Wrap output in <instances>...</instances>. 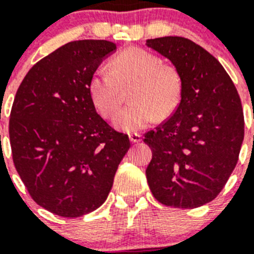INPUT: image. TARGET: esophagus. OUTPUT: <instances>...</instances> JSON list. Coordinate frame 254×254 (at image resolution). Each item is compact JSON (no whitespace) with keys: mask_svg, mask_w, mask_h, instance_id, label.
<instances>
[{"mask_svg":"<svg viewBox=\"0 0 254 254\" xmlns=\"http://www.w3.org/2000/svg\"><path fill=\"white\" fill-rule=\"evenodd\" d=\"M128 137H129V141H131L132 143H138L142 141V136H141L140 133H129Z\"/></svg>","mask_w":254,"mask_h":254,"instance_id":"1","label":"esophagus"}]
</instances>
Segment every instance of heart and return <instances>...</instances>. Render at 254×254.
<instances>
[{"instance_id":"1","label":"heart","mask_w":254,"mask_h":254,"mask_svg":"<svg viewBox=\"0 0 254 254\" xmlns=\"http://www.w3.org/2000/svg\"><path fill=\"white\" fill-rule=\"evenodd\" d=\"M131 104L113 120L114 128L137 132L159 117H168L179 105L183 91L182 76L176 67L164 64L155 53L129 48L112 60L109 67H99L89 81V95L98 113L108 118L120 108L123 89L131 87Z\"/></svg>"}]
</instances>
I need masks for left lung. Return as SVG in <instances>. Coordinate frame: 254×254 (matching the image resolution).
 Returning <instances> with one entry per match:
<instances>
[{
  "label": "left lung",
  "mask_w": 254,
  "mask_h": 254,
  "mask_svg": "<svg viewBox=\"0 0 254 254\" xmlns=\"http://www.w3.org/2000/svg\"><path fill=\"white\" fill-rule=\"evenodd\" d=\"M170 61L183 91L174 114L145 134L152 150L146 178L165 206L194 208L221 192L237 165L244 138L239 94L219 61L182 37L147 39Z\"/></svg>",
  "instance_id": "1"
}]
</instances>
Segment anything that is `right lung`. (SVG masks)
Returning <instances> with one entry per match:
<instances>
[{"instance_id": "1", "label": "right lung", "mask_w": 254, "mask_h": 254, "mask_svg": "<svg viewBox=\"0 0 254 254\" xmlns=\"http://www.w3.org/2000/svg\"><path fill=\"white\" fill-rule=\"evenodd\" d=\"M108 40H76L29 69L10 116L12 159L31 198L62 217H80L104 203L127 134L96 113L89 81L116 52Z\"/></svg>"}]
</instances>
